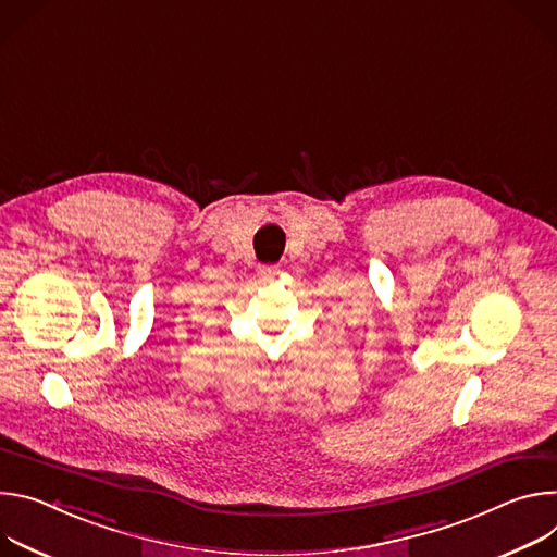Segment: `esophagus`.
<instances>
[{"mask_svg": "<svg viewBox=\"0 0 557 557\" xmlns=\"http://www.w3.org/2000/svg\"><path fill=\"white\" fill-rule=\"evenodd\" d=\"M259 274H261L263 278H272V276L276 274V268H274V265H259Z\"/></svg>", "mask_w": 557, "mask_h": 557, "instance_id": "obj_1", "label": "esophagus"}]
</instances>
